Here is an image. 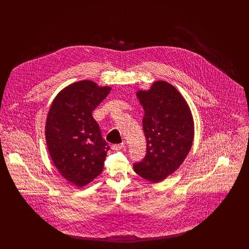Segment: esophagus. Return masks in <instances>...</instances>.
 I'll return each instance as SVG.
<instances>
[{"label":"esophagus","mask_w":249,"mask_h":249,"mask_svg":"<svg viewBox=\"0 0 249 249\" xmlns=\"http://www.w3.org/2000/svg\"><path fill=\"white\" fill-rule=\"evenodd\" d=\"M124 146H125V144L123 142L116 143V144H112V149L113 150H119V149H122Z\"/></svg>","instance_id":"1"}]
</instances>
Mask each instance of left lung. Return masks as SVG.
<instances>
[{
    "label": "left lung",
    "instance_id": "8db88e82",
    "mask_svg": "<svg viewBox=\"0 0 249 249\" xmlns=\"http://www.w3.org/2000/svg\"><path fill=\"white\" fill-rule=\"evenodd\" d=\"M136 95L144 111L146 154L133 169L141 178L158 183L178 170L189 154L194 137L193 118L183 96L165 81H157L149 90Z\"/></svg>",
    "mask_w": 249,
    "mask_h": 249
}]
</instances>
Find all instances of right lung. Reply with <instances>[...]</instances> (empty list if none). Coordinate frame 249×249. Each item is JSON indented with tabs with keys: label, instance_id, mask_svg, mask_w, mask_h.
Listing matches in <instances>:
<instances>
[{
	"label": "right lung",
	"instance_id": "right-lung-1",
	"mask_svg": "<svg viewBox=\"0 0 249 249\" xmlns=\"http://www.w3.org/2000/svg\"><path fill=\"white\" fill-rule=\"evenodd\" d=\"M111 90L89 80L71 84L54 99L46 123L48 151L60 175L78 188L104 170L107 151L92 112Z\"/></svg>",
	"mask_w": 249,
	"mask_h": 249
}]
</instances>
